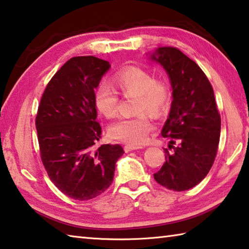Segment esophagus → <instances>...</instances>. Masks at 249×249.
Returning a JSON list of instances; mask_svg holds the SVG:
<instances>
[{
	"label": "esophagus",
	"instance_id": "obj_1",
	"mask_svg": "<svg viewBox=\"0 0 249 249\" xmlns=\"http://www.w3.org/2000/svg\"><path fill=\"white\" fill-rule=\"evenodd\" d=\"M141 147H138V146H133V145H125L124 146V150H125V153H129V151H132V150H136V149H140Z\"/></svg>",
	"mask_w": 249,
	"mask_h": 249
}]
</instances>
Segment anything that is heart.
<instances>
[{
  "label": "heart",
  "instance_id": "b5f03b06",
  "mask_svg": "<svg viewBox=\"0 0 249 249\" xmlns=\"http://www.w3.org/2000/svg\"><path fill=\"white\" fill-rule=\"evenodd\" d=\"M112 81L115 89L123 95L136 94L134 111L138 114L125 117L111 125L108 128L109 137L133 146L145 144L149 134L155 129L154 122L146 112L154 116H160L169 109L172 99L170 83L166 79H156L151 71L133 65L117 70ZM93 100L101 114L108 119L117 115L119 94L109 84L105 82L98 84Z\"/></svg>",
  "mask_w": 249,
  "mask_h": 249
}]
</instances>
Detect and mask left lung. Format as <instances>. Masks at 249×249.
I'll return each instance as SVG.
<instances>
[{
	"mask_svg": "<svg viewBox=\"0 0 249 249\" xmlns=\"http://www.w3.org/2000/svg\"><path fill=\"white\" fill-rule=\"evenodd\" d=\"M151 59L169 75L172 103L161 135L170 141L166 161L154 178L169 190L185 191L203 180L216 157L221 115L213 88L195 61L175 47H159ZM176 146H175L174 145Z\"/></svg>",
	"mask_w": 249,
	"mask_h": 249,
	"instance_id": "obj_1",
	"label": "left lung"
}]
</instances>
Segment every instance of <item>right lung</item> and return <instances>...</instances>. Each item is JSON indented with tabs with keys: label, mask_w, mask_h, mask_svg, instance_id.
Returning <instances> with one entry per match:
<instances>
[{
	"label": "right lung",
	"mask_w": 249,
	"mask_h": 249,
	"mask_svg": "<svg viewBox=\"0 0 249 249\" xmlns=\"http://www.w3.org/2000/svg\"><path fill=\"white\" fill-rule=\"evenodd\" d=\"M108 61L93 56L69 59L53 74L36 115L40 158L49 179L71 199L86 201L113 182L120 145L95 148L102 128L93 94Z\"/></svg>",
	"instance_id": "right-lung-1"
}]
</instances>
